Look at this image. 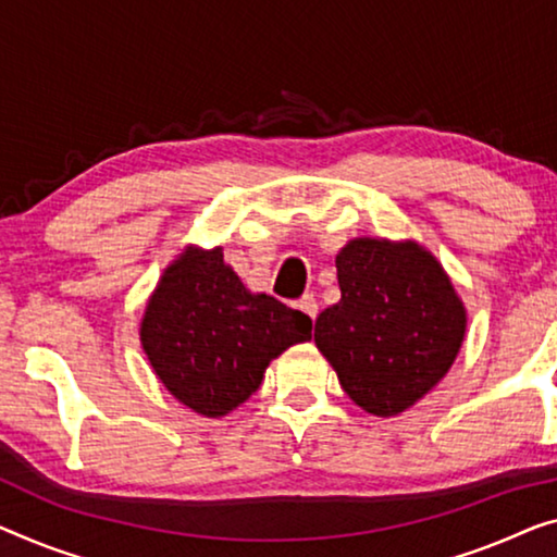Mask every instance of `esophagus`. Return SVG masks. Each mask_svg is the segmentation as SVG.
<instances>
[{"instance_id": "obj_1", "label": "esophagus", "mask_w": 557, "mask_h": 557, "mask_svg": "<svg viewBox=\"0 0 557 557\" xmlns=\"http://www.w3.org/2000/svg\"><path fill=\"white\" fill-rule=\"evenodd\" d=\"M295 307H297V310H300V312H305L307 318H310L312 322H314V318H318V300H314L312 295H302L300 300H297Z\"/></svg>"}]
</instances>
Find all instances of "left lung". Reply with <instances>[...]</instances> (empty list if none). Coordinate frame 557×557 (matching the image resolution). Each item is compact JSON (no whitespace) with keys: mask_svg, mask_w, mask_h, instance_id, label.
<instances>
[{"mask_svg":"<svg viewBox=\"0 0 557 557\" xmlns=\"http://www.w3.org/2000/svg\"><path fill=\"white\" fill-rule=\"evenodd\" d=\"M337 305L320 312L314 343L355 405L380 418L408 410L455 360L465 307L414 243L352 239L335 260Z\"/></svg>","mask_w":557,"mask_h":557,"instance_id":"obj_1","label":"left lung"}]
</instances>
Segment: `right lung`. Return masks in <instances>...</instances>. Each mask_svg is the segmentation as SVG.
<instances>
[{
  "mask_svg": "<svg viewBox=\"0 0 557 557\" xmlns=\"http://www.w3.org/2000/svg\"><path fill=\"white\" fill-rule=\"evenodd\" d=\"M139 337L182 405L222 418L262 385L270 360L312 337V320L275 297L247 293L222 250L189 247L149 297Z\"/></svg>",
  "mask_w": 557,
  "mask_h": 557,
  "instance_id": "1",
  "label": "right lung"
}]
</instances>
